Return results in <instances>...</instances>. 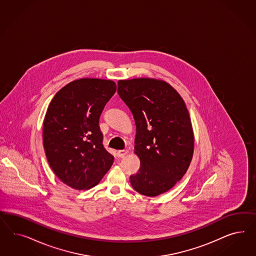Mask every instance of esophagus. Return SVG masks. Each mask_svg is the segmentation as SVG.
<instances>
[{"mask_svg": "<svg viewBox=\"0 0 256 256\" xmlns=\"http://www.w3.org/2000/svg\"><path fill=\"white\" fill-rule=\"evenodd\" d=\"M128 154V150H119L118 152H117V156H119V158H124Z\"/></svg>", "mask_w": 256, "mask_h": 256, "instance_id": "1", "label": "esophagus"}]
</instances>
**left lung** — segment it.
I'll return each instance as SVG.
<instances>
[{
	"label": "left lung",
	"mask_w": 256,
	"mask_h": 256,
	"mask_svg": "<svg viewBox=\"0 0 256 256\" xmlns=\"http://www.w3.org/2000/svg\"><path fill=\"white\" fill-rule=\"evenodd\" d=\"M117 92L136 124L139 172L130 176L136 192H166L183 178L194 155V138L185 102L168 84L153 78L119 80Z\"/></svg>",
	"instance_id": "left-lung-1"
}]
</instances>
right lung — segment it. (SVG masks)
Wrapping results in <instances>:
<instances>
[{
  "instance_id": "obj_1",
  "label": "right lung",
  "mask_w": 256,
  "mask_h": 256,
  "mask_svg": "<svg viewBox=\"0 0 256 256\" xmlns=\"http://www.w3.org/2000/svg\"><path fill=\"white\" fill-rule=\"evenodd\" d=\"M116 91L112 80L80 78L56 94L43 124L46 160L57 178L76 190L98 185L114 163L103 146L100 117Z\"/></svg>"
}]
</instances>
